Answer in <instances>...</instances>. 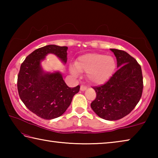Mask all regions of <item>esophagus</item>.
<instances>
[{
	"label": "esophagus",
	"instance_id": "esophagus-1",
	"mask_svg": "<svg viewBox=\"0 0 158 158\" xmlns=\"http://www.w3.org/2000/svg\"><path fill=\"white\" fill-rule=\"evenodd\" d=\"M86 89H87V87L85 86V85H81V87H80V90H81V91H84V90H86Z\"/></svg>",
	"mask_w": 158,
	"mask_h": 158
}]
</instances>
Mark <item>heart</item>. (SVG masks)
Here are the masks:
<instances>
[{"label":"heart","mask_w":158,"mask_h":158,"mask_svg":"<svg viewBox=\"0 0 158 158\" xmlns=\"http://www.w3.org/2000/svg\"><path fill=\"white\" fill-rule=\"evenodd\" d=\"M75 67H71L70 72L74 76L79 72H85L90 82L101 84L111 77L116 68V62L113 57L101 53H87L80 56L75 62Z\"/></svg>","instance_id":"heart-1"}]
</instances>
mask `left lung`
<instances>
[{
	"label": "left lung",
	"mask_w": 158,
	"mask_h": 158,
	"mask_svg": "<svg viewBox=\"0 0 158 158\" xmlns=\"http://www.w3.org/2000/svg\"><path fill=\"white\" fill-rule=\"evenodd\" d=\"M117 60L118 70L104 85L93 87L96 98L90 106L102 118L116 121L127 116L139 102L143 76L139 64L124 51L110 49Z\"/></svg>",
	"instance_id": "left-lung-1"
}]
</instances>
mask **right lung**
<instances>
[{
    "label": "right lung",
    "instance_id": "add662e5",
    "mask_svg": "<svg viewBox=\"0 0 158 158\" xmlns=\"http://www.w3.org/2000/svg\"><path fill=\"white\" fill-rule=\"evenodd\" d=\"M67 50V47L47 45L29 54L21 65L17 79L19 95L26 107L42 118L60 116L79 91V85H67L60 72L47 73L42 68V61L49 53L55 54L66 64Z\"/></svg>",
    "mask_w": 158,
    "mask_h": 158
}]
</instances>
